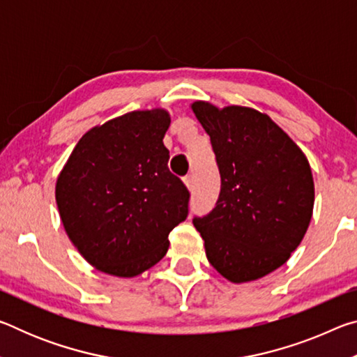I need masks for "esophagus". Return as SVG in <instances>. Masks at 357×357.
<instances>
[{"mask_svg":"<svg viewBox=\"0 0 357 357\" xmlns=\"http://www.w3.org/2000/svg\"><path fill=\"white\" fill-rule=\"evenodd\" d=\"M184 184H185V187H187V189H189V190H192V176H185L184 178Z\"/></svg>","mask_w":357,"mask_h":357,"instance_id":"obj_1","label":"esophagus"}]
</instances>
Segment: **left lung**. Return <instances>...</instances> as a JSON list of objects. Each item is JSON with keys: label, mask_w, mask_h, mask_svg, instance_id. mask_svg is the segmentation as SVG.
<instances>
[{"label": "left lung", "mask_w": 357, "mask_h": 357, "mask_svg": "<svg viewBox=\"0 0 357 357\" xmlns=\"http://www.w3.org/2000/svg\"><path fill=\"white\" fill-rule=\"evenodd\" d=\"M211 137L220 195L193 225L208 261L227 280H258L288 261L310 225L315 185L305 154L268 114L250 107L190 105Z\"/></svg>", "instance_id": "1"}]
</instances>
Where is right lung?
Masks as SVG:
<instances>
[{
    "mask_svg": "<svg viewBox=\"0 0 357 357\" xmlns=\"http://www.w3.org/2000/svg\"><path fill=\"white\" fill-rule=\"evenodd\" d=\"M165 108L137 110L89 129L55 185L70 243L100 273L137 277L165 257L189 214V190L168 170Z\"/></svg>",
    "mask_w": 357,
    "mask_h": 357,
    "instance_id": "right-lung-1",
    "label": "right lung"
}]
</instances>
